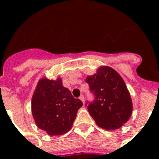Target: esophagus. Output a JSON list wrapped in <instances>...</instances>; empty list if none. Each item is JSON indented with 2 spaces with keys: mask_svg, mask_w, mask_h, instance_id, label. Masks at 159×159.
Returning <instances> with one entry per match:
<instances>
[{
  "mask_svg": "<svg viewBox=\"0 0 159 159\" xmlns=\"http://www.w3.org/2000/svg\"><path fill=\"white\" fill-rule=\"evenodd\" d=\"M79 98H80V100H81V101H82V102H83V103H85V98H84V96H83V95H81V96H80Z\"/></svg>",
  "mask_w": 159,
  "mask_h": 159,
  "instance_id": "34e87169",
  "label": "esophagus"
}]
</instances>
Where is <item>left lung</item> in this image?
<instances>
[{
	"label": "left lung",
	"instance_id": "8db88e82",
	"mask_svg": "<svg viewBox=\"0 0 159 159\" xmlns=\"http://www.w3.org/2000/svg\"><path fill=\"white\" fill-rule=\"evenodd\" d=\"M86 82L95 96L88 105L89 113L100 128L114 130L127 123L133 112V102L121 76L109 66H100Z\"/></svg>",
	"mask_w": 159,
	"mask_h": 159
}]
</instances>
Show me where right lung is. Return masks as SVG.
<instances>
[{"label": "right lung", "instance_id": "add662e5", "mask_svg": "<svg viewBox=\"0 0 159 159\" xmlns=\"http://www.w3.org/2000/svg\"><path fill=\"white\" fill-rule=\"evenodd\" d=\"M83 105L63 86L62 79L42 77L39 80L31 99L34 122L49 136H60L72 129L78 109Z\"/></svg>", "mask_w": 159, "mask_h": 159}]
</instances>
